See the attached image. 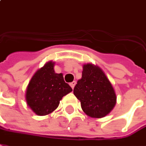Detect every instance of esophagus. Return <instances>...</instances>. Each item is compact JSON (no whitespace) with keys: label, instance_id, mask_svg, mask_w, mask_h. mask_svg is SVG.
I'll list each match as a JSON object with an SVG mask.
<instances>
[{"label":"esophagus","instance_id":"34e87169","mask_svg":"<svg viewBox=\"0 0 146 146\" xmlns=\"http://www.w3.org/2000/svg\"><path fill=\"white\" fill-rule=\"evenodd\" d=\"M75 84H76V82H75V81H73V82H71V83H70V86H71V88H72V89H74V87H75Z\"/></svg>","mask_w":146,"mask_h":146}]
</instances>
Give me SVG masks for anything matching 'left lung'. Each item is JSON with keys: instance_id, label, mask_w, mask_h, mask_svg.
I'll use <instances>...</instances> for the list:
<instances>
[{"instance_id": "8db88e82", "label": "left lung", "mask_w": 146, "mask_h": 146, "mask_svg": "<svg viewBox=\"0 0 146 146\" xmlns=\"http://www.w3.org/2000/svg\"><path fill=\"white\" fill-rule=\"evenodd\" d=\"M74 94L81 102L83 111L93 118L104 117L116 103L110 81L101 68L92 64L83 65L82 78L75 85Z\"/></svg>"}]
</instances>
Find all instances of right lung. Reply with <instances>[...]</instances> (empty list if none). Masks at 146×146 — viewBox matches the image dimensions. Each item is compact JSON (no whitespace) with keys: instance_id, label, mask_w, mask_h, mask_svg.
I'll return each instance as SVG.
<instances>
[{"instance_id":"right-lung-1","label":"right lung","mask_w":146,"mask_h":146,"mask_svg":"<svg viewBox=\"0 0 146 146\" xmlns=\"http://www.w3.org/2000/svg\"><path fill=\"white\" fill-rule=\"evenodd\" d=\"M55 63L48 61L33 75L26 91L27 104L35 114L46 115L59 106L62 98L72 91L63 74L54 71Z\"/></svg>"}]
</instances>
